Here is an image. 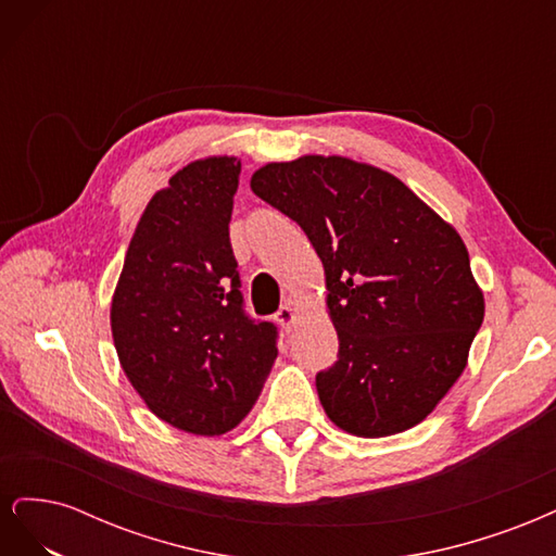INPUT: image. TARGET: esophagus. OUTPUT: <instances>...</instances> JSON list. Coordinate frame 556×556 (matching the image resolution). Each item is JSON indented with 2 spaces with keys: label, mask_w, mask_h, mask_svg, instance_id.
I'll return each instance as SVG.
<instances>
[{
  "label": "esophagus",
  "mask_w": 556,
  "mask_h": 556,
  "mask_svg": "<svg viewBox=\"0 0 556 556\" xmlns=\"http://www.w3.org/2000/svg\"><path fill=\"white\" fill-rule=\"evenodd\" d=\"M274 317H276V323L282 327V331H290L292 325H294V319H296L294 306L288 301V304H282V306L278 308V313H276Z\"/></svg>",
  "instance_id": "obj_1"
}]
</instances>
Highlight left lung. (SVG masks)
<instances>
[{"label": "left lung", "instance_id": "obj_1", "mask_svg": "<svg viewBox=\"0 0 556 556\" xmlns=\"http://www.w3.org/2000/svg\"><path fill=\"white\" fill-rule=\"evenodd\" d=\"M250 188L323 260L339 359L315 387L331 422L362 439L422 422L484 317L459 233L399 178L345 157L266 164Z\"/></svg>", "mask_w": 556, "mask_h": 556}]
</instances>
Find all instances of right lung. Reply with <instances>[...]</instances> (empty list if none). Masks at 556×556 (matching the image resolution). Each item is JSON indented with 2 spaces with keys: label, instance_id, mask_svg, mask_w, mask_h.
<instances>
[{
  "label": "right lung",
  "instance_id": "add662e5",
  "mask_svg": "<svg viewBox=\"0 0 556 556\" xmlns=\"http://www.w3.org/2000/svg\"><path fill=\"white\" fill-rule=\"evenodd\" d=\"M241 162H192L141 215L111 304L117 357L164 422L231 431L255 406L278 357V327L245 313L229 241Z\"/></svg>",
  "mask_w": 556,
  "mask_h": 556
}]
</instances>
